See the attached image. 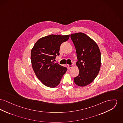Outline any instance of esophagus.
Returning <instances> with one entry per match:
<instances>
[{
  "label": "esophagus",
  "mask_w": 123,
  "mask_h": 123,
  "mask_svg": "<svg viewBox=\"0 0 123 123\" xmlns=\"http://www.w3.org/2000/svg\"><path fill=\"white\" fill-rule=\"evenodd\" d=\"M68 66L69 68H72L73 67V65H68Z\"/></svg>",
  "instance_id": "esophagus-1"
}]
</instances>
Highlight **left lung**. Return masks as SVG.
Returning <instances> with one entry per match:
<instances>
[{"mask_svg":"<svg viewBox=\"0 0 123 123\" xmlns=\"http://www.w3.org/2000/svg\"><path fill=\"white\" fill-rule=\"evenodd\" d=\"M71 37L77 53L76 65L79 75L74 78L75 83L80 86L91 84L96 78L101 66V53L97 44L85 33L72 34Z\"/></svg>","mask_w":123,"mask_h":123,"instance_id":"left-lung-1","label":"left lung"}]
</instances>
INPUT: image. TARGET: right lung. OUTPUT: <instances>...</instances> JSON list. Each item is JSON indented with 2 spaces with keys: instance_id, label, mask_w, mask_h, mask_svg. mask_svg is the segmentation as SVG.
<instances>
[{
  "instance_id": "obj_1",
  "label": "right lung",
  "mask_w": 123,
  "mask_h": 123,
  "mask_svg": "<svg viewBox=\"0 0 123 123\" xmlns=\"http://www.w3.org/2000/svg\"><path fill=\"white\" fill-rule=\"evenodd\" d=\"M69 35L51 34L38 39L31 51V62L37 77L46 86L54 88L60 83L67 68L55 63L59 55L60 46L69 38Z\"/></svg>"
}]
</instances>
